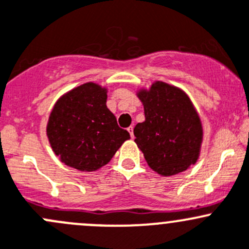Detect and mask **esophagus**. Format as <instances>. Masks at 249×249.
<instances>
[{"instance_id":"obj_1","label":"esophagus","mask_w":249,"mask_h":249,"mask_svg":"<svg viewBox=\"0 0 249 249\" xmlns=\"http://www.w3.org/2000/svg\"><path fill=\"white\" fill-rule=\"evenodd\" d=\"M128 132H129L130 138H134V133H133V125H130V127L128 128Z\"/></svg>"}]
</instances>
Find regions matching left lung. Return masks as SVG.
Segmentation results:
<instances>
[{"label":"left lung","mask_w":249,"mask_h":249,"mask_svg":"<svg viewBox=\"0 0 249 249\" xmlns=\"http://www.w3.org/2000/svg\"><path fill=\"white\" fill-rule=\"evenodd\" d=\"M145 121L134 127V142L148 166L160 176L187 170L199 160L204 129L188 94L170 84L155 81L137 91Z\"/></svg>","instance_id":"8db88e82"}]
</instances>
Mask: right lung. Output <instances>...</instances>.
Listing matches in <instances>:
<instances>
[{"instance_id":"add662e5","label":"right lung","mask_w":249,"mask_h":249,"mask_svg":"<svg viewBox=\"0 0 249 249\" xmlns=\"http://www.w3.org/2000/svg\"><path fill=\"white\" fill-rule=\"evenodd\" d=\"M107 89L85 83L56 101L49 116L47 135L62 163L80 171H96L111 160L125 140L127 130L119 127L107 109Z\"/></svg>"}]
</instances>
